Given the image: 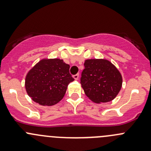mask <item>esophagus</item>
Wrapping results in <instances>:
<instances>
[{
	"label": "esophagus",
	"mask_w": 151,
	"mask_h": 151,
	"mask_svg": "<svg viewBox=\"0 0 151 151\" xmlns=\"http://www.w3.org/2000/svg\"><path fill=\"white\" fill-rule=\"evenodd\" d=\"M73 78H74L75 80H78V79H79V74H75V75L73 76Z\"/></svg>",
	"instance_id": "esophagus-1"
}]
</instances>
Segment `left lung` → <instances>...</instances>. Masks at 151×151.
Instances as JSON below:
<instances>
[{"instance_id": "left-lung-1", "label": "left lung", "mask_w": 151, "mask_h": 151, "mask_svg": "<svg viewBox=\"0 0 151 151\" xmlns=\"http://www.w3.org/2000/svg\"><path fill=\"white\" fill-rule=\"evenodd\" d=\"M80 83L85 95L95 103L108 102L116 97L122 87V76L105 59H88L84 63Z\"/></svg>"}]
</instances>
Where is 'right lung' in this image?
<instances>
[{"label": "right lung", "instance_id": "obj_1", "mask_svg": "<svg viewBox=\"0 0 151 151\" xmlns=\"http://www.w3.org/2000/svg\"><path fill=\"white\" fill-rule=\"evenodd\" d=\"M69 68L60 59H42L25 77V89L29 96L43 106L58 103L64 96L68 85L74 81Z\"/></svg>", "mask_w": 151, "mask_h": 151}]
</instances>
